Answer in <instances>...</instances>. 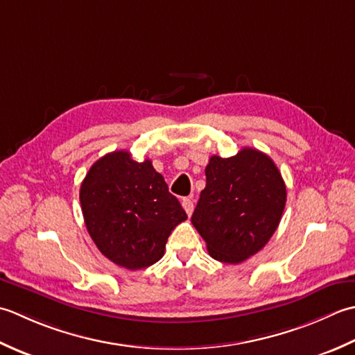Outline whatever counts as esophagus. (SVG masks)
Here are the masks:
<instances>
[{"label":"esophagus","instance_id":"esophagus-1","mask_svg":"<svg viewBox=\"0 0 355 355\" xmlns=\"http://www.w3.org/2000/svg\"><path fill=\"white\" fill-rule=\"evenodd\" d=\"M182 207H184V209H185V213H187L188 216H191L193 208H194L193 199H191V198H184V199H182Z\"/></svg>","mask_w":355,"mask_h":355}]
</instances>
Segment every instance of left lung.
I'll return each mask as SVG.
<instances>
[{"mask_svg": "<svg viewBox=\"0 0 355 355\" xmlns=\"http://www.w3.org/2000/svg\"><path fill=\"white\" fill-rule=\"evenodd\" d=\"M205 176L191 223L209 256L241 263L277 230L286 202L284 179L270 156L250 147L231 157L211 156Z\"/></svg>", "mask_w": 355, "mask_h": 355, "instance_id": "8db88e82", "label": "left lung"}]
</instances>
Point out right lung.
Listing matches in <instances>:
<instances>
[{"instance_id":"add662e5","label":"right lung","mask_w":355,"mask_h":355,"mask_svg":"<svg viewBox=\"0 0 355 355\" xmlns=\"http://www.w3.org/2000/svg\"><path fill=\"white\" fill-rule=\"evenodd\" d=\"M79 200L98 250L132 271L156 263L171 231L187 219L150 159L136 162L125 150L108 153L92 165Z\"/></svg>"}]
</instances>
